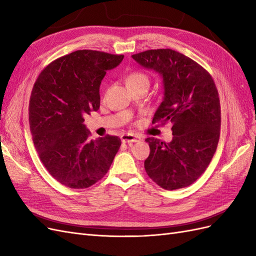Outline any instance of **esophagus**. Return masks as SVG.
<instances>
[{"mask_svg": "<svg viewBox=\"0 0 256 256\" xmlns=\"http://www.w3.org/2000/svg\"><path fill=\"white\" fill-rule=\"evenodd\" d=\"M120 138L122 143H136L140 141V138L134 134H122Z\"/></svg>", "mask_w": 256, "mask_h": 256, "instance_id": "esophagus-1", "label": "esophagus"}]
</instances>
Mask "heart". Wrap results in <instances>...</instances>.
Masks as SVG:
<instances>
[{
    "mask_svg": "<svg viewBox=\"0 0 256 256\" xmlns=\"http://www.w3.org/2000/svg\"><path fill=\"white\" fill-rule=\"evenodd\" d=\"M138 83H146L148 84L150 80L148 76H147L145 74L140 72H134L127 76L126 78V84L127 86H131V85H136Z\"/></svg>",
    "mask_w": 256,
    "mask_h": 256,
    "instance_id": "obj_1",
    "label": "heart"
}]
</instances>
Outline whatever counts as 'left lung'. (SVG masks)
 <instances>
[{"mask_svg":"<svg viewBox=\"0 0 256 256\" xmlns=\"http://www.w3.org/2000/svg\"><path fill=\"white\" fill-rule=\"evenodd\" d=\"M132 58L161 76L164 100L152 124H172L170 143L147 138L150 152L144 162L152 180L166 190L188 187L202 175L216 152L221 108L216 84L196 62L172 49L147 50Z\"/></svg>","mask_w":256,"mask_h":256,"instance_id":"8db88e82","label":"left lung"}]
</instances>
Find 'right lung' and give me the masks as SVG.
Segmentation results:
<instances>
[{
    "mask_svg": "<svg viewBox=\"0 0 256 256\" xmlns=\"http://www.w3.org/2000/svg\"><path fill=\"white\" fill-rule=\"evenodd\" d=\"M122 58L74 51L52 62L34 84L28 120L35 148L52 177L68 188L84 189L102 180L120 150L118 136L90 140L83 116L99 109L100 84Z\"/></svg>",
    "mask_w": 256,
    "mask_h": 256,
    "instance_id": "1",
    "label": "right lung"
}]
</instances>
